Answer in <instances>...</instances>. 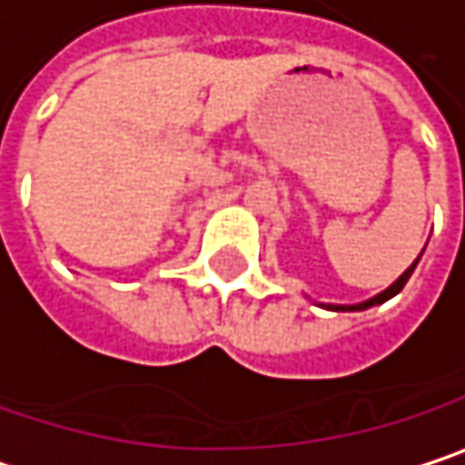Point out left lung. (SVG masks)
Wrapping results in <instances>:
<instances>
[{
	"instance_id": "1",
	"label": "left lung",
	"mask_w": 465,
	"mask_h": 465,
	"mask_svg": "<svg viewBox=\"0 0 465 465\" xmlns=\"http://www.w3.org/2000/svg\"><path fill=\"white\" fill-rule=\"evenodd\" d=\"M418 261H420V255H418ZM418 261L404 272V274L391 284V287H386L383 292H378L375 298H370V301H364V303H354V306H332V303H324V309H330V312H364V309H370V306H381V303H386L389 298H394L397 292H401V287L407 284V279H410V274L415 272V266H418Z\"/></svg>"
}]
</instances>
